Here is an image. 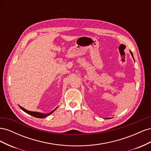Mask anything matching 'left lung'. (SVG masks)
<instances>
[{"instance_id": "left-lung-1", "label": "left lung", "mask_w": 151, "mask_h": 151, "mask_svg": "<svg viewBox=\"0 0 151 151\" xmlns=\"http://www.w3.org/2000/svg\"><path fill=\"white\" fill-rule=\"evenodd\" d=\"M130 53H131V55H132V57H133V58H134V56H133V53H132V52L130 51Z\"/></svg>"}]
</instances>
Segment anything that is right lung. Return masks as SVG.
<instances>
[{"instance_id":"add662e5","label":"right lung","mask_w":151,"mask_h":151,"mask_svg":"<svg viewBox=\"0 0 151 151\" xmlns=\"http://www.w3.org/2000/svg\"><path fill=\"white\" fill-rule=\"evenodd\" d=\"M19 108L22 109V111H24L26 112V113H28V114H29V115H31V116H34V117L39 118H45V117H47V116H49L50 115H51V114H52V113H53L54 111H55L56 109L58 108V106H57L56 108H55V109H53V110H52V111H50V112H49V113H40V112H37V111H28V110H27V109H26L25 108L21 107V106H19Z\"/></svg>"}]
</instances>
